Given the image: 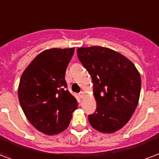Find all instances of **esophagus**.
<instances>
[{
	"label": "esophagus",
	"mask_w": 159,
	"mask_h": 159,
	"mask_svg": "<svg viewBox=\"0 0 159 159\" xmlns=\"http://www.w3.org/2000/svg\"><path fill=\"white\" fill-rule=\"evenodd\" d=\"M78 95H79V97H80V98L81 99H83L84 98V93H83V92H80L79 93V94H78Z\"/></svg>",
	"instance_id": "esophagus-1"
}]
</instances>
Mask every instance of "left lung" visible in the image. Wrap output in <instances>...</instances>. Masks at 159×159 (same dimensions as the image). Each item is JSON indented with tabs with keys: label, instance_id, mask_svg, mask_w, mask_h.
Listing matches in <instances>:
<instances>
[{
	"label": "left lung",
	"instance_id": "1",
	"mask_svg": "<svg viewBox=\"0 0 159 159\" xmlns=\"http://www.w3.org/2000/svg\"><path fill=\"white\" fill-rule=\"evenodd\" d=\"M78 59L92 77L97 109L88 115L93 128L112 133L128 123L139 103L141 77L132 61L102 47H81Z\"/></svg>",
	"mask_w": 159,
	"mask_h": 159
}]
</instances>
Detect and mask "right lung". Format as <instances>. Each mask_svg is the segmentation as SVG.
I'll return each mask as SVG.
<instances>
[{
    "label": "right lung",
    "instance_id": "right-lung-1",
    "mask_svg": "<svg viewBox=\"0 0 159 159\" xmlns=\"http://www.w3.org/2000/svg\"><path fill=\"white\" fill-rule=\"evenodd\" d=\"M74 48L40 53L21 75L18 98L23 112L40 132L53 135L68 127L77 101L67 90L65 75Z\"/></svg>",
    "mask_w": 159,
    "mask_h": 159
}]
</instances>
